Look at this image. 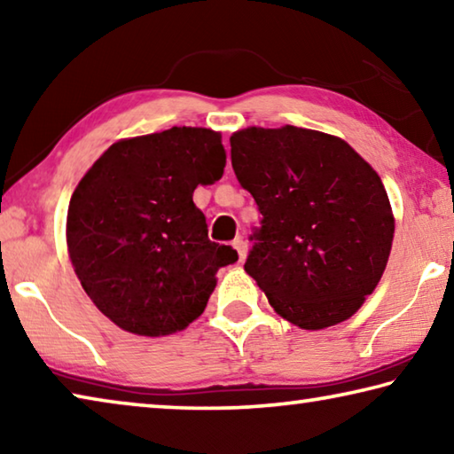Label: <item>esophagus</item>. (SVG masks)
Instances as JSON below:
<instances>
[{
	"instance_id": "1",
	"label": "esophagus",
	"mask_w": 454,
	"mask_h": 454,
	"mask_svg": "<svg viewBox=\"0 0 454 454\" xmlns=\"http://www.w3.org/2000/svg\"><path fill=\"white\" fill-rule=\"evenodd\" d=\"M232 244H234V248L238 252V258H240V262H242L246 254H248V244H246V240H242V238H236Z\"/></svg>"
}]
</instances>
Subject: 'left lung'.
I'll return each instance as SVG.
<instances>
[{"instance_id":"left-lung-1","label":"left lung","mask_w":454,"mask_h":454,"mask_svg":"<svg viewBox=\"0 0 454 454\" xmlns=\"http://www.w3.org/2000/svg\"><path fill=\"white\" fill-rule=\"evenodd\" d=\"M238 182L262 220L244 270L292 325L350 318L387 268L395 218L380 176L340 137L284 126L230 137Z\"/></svg>"}]
</instances>
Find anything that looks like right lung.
<instances>
[{
    "instance_id": "add662e5",
    "label": "right lung",
    "mask_w": 454,
    "mask_h": 454,
    "mask_svg": "<svg viewBox=\"0 0 454 454\" xmlns=\"http://www.w3.org/2000/svg\"><path fill=\"white\" fill-rule=\"evenodd\" d=\"M206 128L112 144L67 208V252L86 294L114 325L166 336L204 312L232 246L208 238L192 194L222 178L226 152Z\"/></svg>"
}]
</instances>
